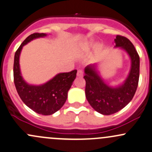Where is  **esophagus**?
Returning <instances> with one entry per match:
<instances>
[{
    "instance_id": "obj_1",
    "label": "esophagus",
    "mask_w": 152,
    "mask_h": 152,
    "mask_svg": "<svg viewBox=\"0 0 152 152\" xmlns=\"http://www.w3.org/2000/svg\"><path fill=\"white\" fill-rule=\"evenodd\" d=\"M77 75L78 77H82L83 75V71L82 69H78L77 73Z\"/></svg>"
}]
</instances>
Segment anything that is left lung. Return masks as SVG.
<instances>
[{"mask_svg":"<svg viewBox=\"0 0 152 152\" xmlns=\"http://www.w3.org/2000/svg\"><path fill=\"white\" fill-rule=\"evenodd\" d=\"M115 47H121L131 58L129 74L123 85L118 87L107 85L96 70V65H88L85 69V96L95 110L103 115H111L119 111L134 98L139 79L140 59L135 47L129 39L117 35L114 39Z\"/></svg>","mask_w":152,"mask_h":152,"instance_id":"obj_1","label":"left lung"}]
</instances>
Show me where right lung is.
I'll list each match as a JSON object with an SVG mask.
<instances>
[{
    "label": "right lung",
    "mask_w": 152,
    "mask_h": 152,
    "mask_svg": "<svg viewBox=\"0 0 152 152\" xmlns=\"http://www.w3.org/2000/svg\"><path fill=\"white\" fill-rule=\"evenodd\" d=\"M44 33H34L28 36L17 49L13 63V80L17 93L28 108L39 114L52 115L63 106L76 77L77 70L59 73L52 80L41 85H28L22 77L19 66V57L21 49L30 41L46 37Z\"/></svg>",
    "instance_id": "obj_1"
}]
</instances>
